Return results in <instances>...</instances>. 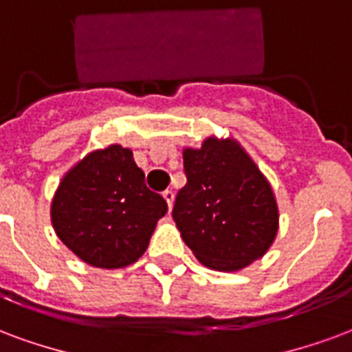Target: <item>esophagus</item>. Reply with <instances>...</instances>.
Listing matches in <instances>:
<instances>
[{"instance_id": "1", "label": "esophagus", "mask_w": 352, "mask_h": 352, "mask_svg": "<svg viewBox=\"0 0 352 352\" xmlns=\"http://www.w3.org/2000/svg\"><path fill=\"white\" fill-rule=\"evenodd\" d=\"M164 199L168 201V207L171 209L173 207V201H175V194H173V190H164Z\"/></svg>"}]
</instances>
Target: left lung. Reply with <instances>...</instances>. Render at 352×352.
I'll return each mask as SVG.
<instances>
[{
  "label": "left lung",
  "instance_id": "8db88e82",
  "mask_svg": "<svg viewBox=\"0 0 352 352\" xmlns=\"http://www.w3.org/2000/svg\"><path fill=\"white\" fill-rule=\"evenodd\" d=\"M186 184L173 220L197 261L235 272L263 257L278 233V203L267 177L233 138H207L183 151Z\"/></svg>",
  "mask_w": 352,
  "mask_h": 352
}]
</instances>
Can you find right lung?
Instances as JSON below:
<instances>
[{
  "label": "right lung",
  "instance_id": "add662e5",
  "mask_svg": "<svg viewBox=\"0 0 352 352\" xmlns=\"http://www.w3.org/2000/svg\"><path fill=\"white\" fill-rule=\"evenodd\" d=\"M168 212L147 188L132 151L121 145L91 151L65 173L52 199V226L65 246L96 269H123L143 256Z\"/></svg>",
  "mask_w": 352,
  "mask_h": 352
}]
</instances>
